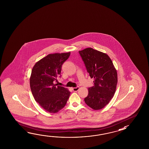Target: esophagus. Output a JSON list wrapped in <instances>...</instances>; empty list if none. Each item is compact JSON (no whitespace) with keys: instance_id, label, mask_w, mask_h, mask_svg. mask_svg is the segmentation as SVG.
Returning <instances> with one entry per match:
<instances>
[{"instance_id":"obj_1","label":"esophagus","mask_w":149,"mask_h":149,"mask_svg":"<svg viewBox=\"0 0 149 149\" xmlns=\"http://www.w3.org/2000/svg\"><path fill=\"white\" fill-rule=\"evenodd\" d=\"M73 91L74 92H77L79 89V87H74L73 88Z\"/></svg>"}]
</instances>
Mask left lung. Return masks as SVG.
<instances>
[{"label": "left lung", "instance_id": "obj_1", "mask_svg": "<svg viewBox=\"0 0 149 149\" xmlns=\"http://www.w3.org/2000/svg\"><path fill=\"white\" fill-rule=\"evenodd\" d=\"M94 86L88 88L85 102L93 110H100L113 98L118 82L117 72L107 54L92 48L79 51Z\"/></svg>", "mask_w": 149, "mask_h": 149}]
</instances>
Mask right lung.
I'll use <instances>...</instances> for the list:
<instances>
[{"mask_svg":"<svg viewBox=\"0 0 149 149\" xmlns=\"http://www.w3.org/2000/svg\"><path fill=\"white\" fill-rule=\"evenodd\" d=\"M70 55V52L48 54L38 61L32 69L30 78L32 94L35 101L49 113L58 112L69 98L70 91L54 81H57L62 65Z\"/></svg>","mask_w":149,"mask_h":149,"instance_id":"right-lung-1","label":"right lung"}]
</instances>
